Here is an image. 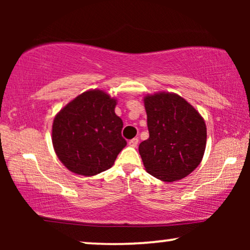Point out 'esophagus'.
Listing matches in <instances>:
<instances>
[{
	"instance_id": "esophagus-1",
	"label": "esophagus",
	"mask_w": 250,
	"mask_h": 250,
	"mask_svg": "<svg viewBox=\"0 0 250 250\" xmlns=\"http://www.w3.org/2000/svg\"><path fill=\"white\" fill-rule=\"evenodd\" d=\"M138 143H139V139L138 138H134V139L129 140V141H128V145L131 146H138Z\"/></svg>"
}]
</instances>
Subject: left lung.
<instances>
[{
  "label": "left lung",
  "mask_w": 250,
  "mask_h": 250,
  "mask_svg": "<svg viewBox=\"0 0 250 250\" xmlns=\"http://www.w3.org/2000/svg\"><path fill=\"white\" fill-rule=\"evenodd\" d=\"M145 107L149 139L140 143L139 152L146 172L166 182L189 175L206 148L203 117L183 98L172 93L146 95Z\"/></svg>",
  "instance_id": "obj_1"
}]
</instances>
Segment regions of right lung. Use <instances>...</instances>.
I'll list each match as a JSON object with an SVG mask.
<instances>
[{
    "label": "right lung",
    "mask_w": 250,
    "mask_h": 250,
    "mask_svg": "<svg viewBox=\"0 0 250 250\" xmlns=\"http://www.w3.org/2000/svg\"><path fill=\"white\" fill-rule=\"evenodd\" d=\"M116 100L100 90L87 91L56 116L52 143L58 158L75 174L92 176L114 165L126 146Z\"/></svg>",
    "instance_id": "obj_1"
}]
</instances>
